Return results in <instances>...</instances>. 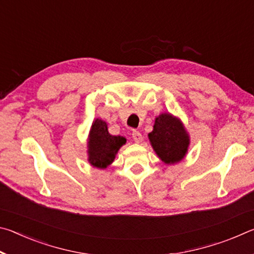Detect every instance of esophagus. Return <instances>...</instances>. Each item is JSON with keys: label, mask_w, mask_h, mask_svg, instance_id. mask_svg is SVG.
<instances>
[{"label": "esophagus", "mask_w": 254, "mask_h": 254, "mask_svg": "<svg viewBox=\"0 0 254 254\" xmlns=\"http://www.w3.org/2000/svg\"><path fill=\"white\" fill-rule=\"evenodd\" d=\"M132 137L135 142H141L142 141V134L139 131H133L132 132Z\"/></svg>", "instance_id": "1"}]
</instances>
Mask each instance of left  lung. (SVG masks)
Returning a JSON list of instances; mask_svg holds the SVG:
<instances>
[{"mask_svg": "<svg viewBox=\"0 0 254 254\" xmlns=\"http://www.w3.org/2000/svg\"><path fill=\"white\" fill-rule=\"evenodd\" d=\"M149 140L154 152L167 165L182 161L189 147V135L184 124L170 113H162L156 118Z\"/></svg>", "mask_w": 254, "mask_h": 254, "instance_id": "8db88e82", "label": "left lung"}]
</instances>
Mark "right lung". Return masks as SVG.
Returning a JSON list of instances; mask_svg holds the SVG:
<instances>
[{
    "instance_id": "obj_1",
    "label": "right lung",
    "mask_w": 254,
    "mask_h": 254,
    "mask_svg": "<svg viewBox=\"0 0 254 254\" xmlns=\"http://www.w3.org/2000/svg\"><path fill=\"white\" fill-rule=\"evenodd\" d=\"M127 139L121 135H112L107 130V124L101 119L93 122L88 135V161L93 167L105 169L114 161L115 156Z\"/></svg>"
}]
</instances>
